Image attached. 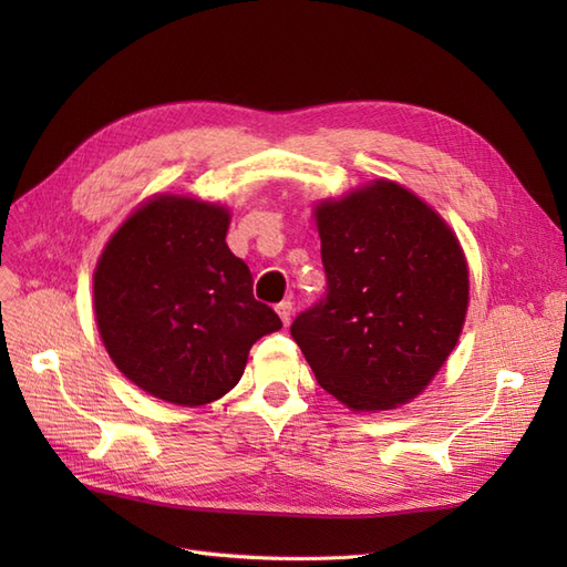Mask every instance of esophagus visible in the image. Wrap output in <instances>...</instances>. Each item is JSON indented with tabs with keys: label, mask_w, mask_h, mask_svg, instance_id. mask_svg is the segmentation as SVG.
I'll return each instance as SVG.
<instances>
[{
	"label": "esophagus",
	"mask_w": 567,
	"mask_h": 567,
	"mask_svg": "<svg viewBox=\"0 0 567 567\" xmlns=\"http://www.w3.org/2000/svg\"><path fill=\"white\" fill-rule=\"evenodd\" d=\"M277 315L281 317V321H284V323H288V321H290V317H293V302H290V300L279 302V305H277Z\"/></svg>",
	"instance_id": "esophagus-1"
}]
</instances>
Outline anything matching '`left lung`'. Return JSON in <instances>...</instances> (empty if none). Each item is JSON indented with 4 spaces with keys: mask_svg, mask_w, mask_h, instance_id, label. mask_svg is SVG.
<instances>
[{
    "mask_svg": "<svg viewBox=\"0 0 567 567\" xmlns=\"http://www.w3.org/2000/svg\"><path fill=\"white\" fill-rule=\"evenodd\" d=\"M326 293L290 323L317 383L357 411L404 404L454 350L468 267L442 217L394 182L317 208Z\"/></svg>",
    "mask_w": 567,
    "mask_h": 567,
    "instance_id": "1",
    "label": "left lung"
}]
</instances>
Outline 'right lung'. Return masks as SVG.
I'll list each match as a JSON object with an SVG mask.
<instances>
[{"label": "right lung", "instance_id": "1", "mask_svg": "<svg viewBox=\"0 0 567 567\" xmlns=\"http://www.w3.org/2000/svg\"><path fill=\"white\" fill-rule=\"evenodd\" d=\"M229 213L182 196L142 205L94 271L101 340L132 383L198 406L241 381L257 338L281 329L227 241Z\"/></svg>", "mask_w": 567, "mask_h": 567}]
</instances>
